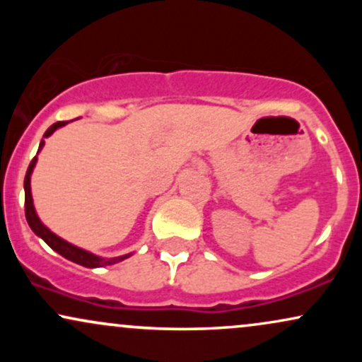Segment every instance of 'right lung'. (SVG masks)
<instances>
[{
	"label": "right lung",
	"instance_id": "1",
	"mask_svg": "<svg viewBox=\"0 0 362 362\" xmlns=\"http://www.w3.org/2000/svg\"><path fill=\"white\" fill-rule=\"evenodd\" d=\"M66 124H68V122H64V120H59V122L52 124V126L49 127L47 131H45L44 138H49V136H51L57 127L66 126ZM42 146H44V141H40L39 151H40V148H42ZM39 151H37V153H39ZM35 161H37V156L30 161V165H28L27 175H25V182H23V189H25V218H27V223H28V226L32 228V231H34L37 236H40V238H42L44 242L52 248V250H56L57 253H59V255L64 257V259L74 262V264L83 265V267H88V269L103 267V265L117 264V262L127 259L129 255L115 257V259H100V257L93 255V253L85 252V250H81V248L74 247V245H71V243L64 242V240L59 238V236H57V235H54L51 230H47V228H45L42 223H40V219L37 218V214H35L34 202H32V194H30V173H32V170H34V167H35Z\"/></svg>",
	"mask_w": 362,
	"mask_h": 362
}]
</instances>
